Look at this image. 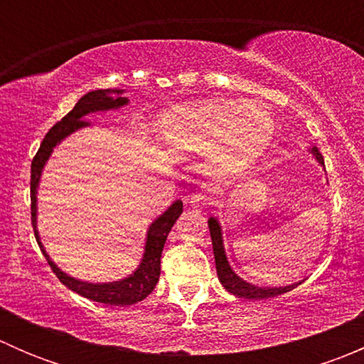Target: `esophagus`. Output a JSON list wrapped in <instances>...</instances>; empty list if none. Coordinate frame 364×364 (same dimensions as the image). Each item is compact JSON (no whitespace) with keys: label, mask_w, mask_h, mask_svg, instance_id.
<instances>
[{"label":"esophagus","mask_w":364,"mask_h":364,"mask_svg":"<svg viewBox=\"0 0 364 364\" xmlns=\"http://www.w3.org/2000/svg\"><path fill=\"white\" fill-rule=\"evenodd\" d=\"M188 204L192 205V208H205V205L209 204V196L204 192L193 193V196H190Z\"/></svg>","instance_id":"1"}]
</instances>
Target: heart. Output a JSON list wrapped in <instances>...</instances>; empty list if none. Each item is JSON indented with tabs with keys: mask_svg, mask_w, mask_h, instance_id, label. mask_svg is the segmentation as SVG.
<instances>
[{
	"mask_svg": "<svg viewBox=\"0 0 364 364\" xmlns=\"http://www.w3.org/2000/svg\"><path fill=\"white\" fill-rule=\"evenodd\" d=\"M274 135V119L262 102L211 98L181 105L160 119V139L178 155L205 153L209 174L225 178L259 159Z\"/></svg>",
	"mask_w": 364,
	"mask_h": 364,
	"instance_id": "obj_1",
	"label": "heart"
}]
</instances>
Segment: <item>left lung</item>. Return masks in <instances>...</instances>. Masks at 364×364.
I'll list each match as a JSON object with an SVG mask.
<instances>
[{
    "instance_id": "8db88e82",
    "label": "left lung",
    "mask_w": 364,
    "mask_h": 364,
    "mask_svg": "<svg viewBox=\"0 0 364 364\" xmlns=\"http://www.w3.org/2000/svg\"><path fill=\"white\" fill-rule=\"evenodd\" d=\"M308 151L315 156V160L318 161L321 165H324V159L318 153V149L310 148ZM209 225V232H211V241H213V253H215V264H216V274H218V280L230 294L237 296V297H245V299H267V297H274L285 294V292L292 291L296 289L301 282H296L292 285H285V287H259V285H252L248 284L247 280L237 277L234 273V269L230 267L229 260H227V253L225 248H223V236H222V227H220V222L211 216L208 220Z\"/></svg>"
}]
</instances>
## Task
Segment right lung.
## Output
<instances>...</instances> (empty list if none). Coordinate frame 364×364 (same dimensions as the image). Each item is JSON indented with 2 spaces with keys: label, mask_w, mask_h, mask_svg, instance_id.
Listing matches in <instances>:
<instances>
[{
  "label": "right lung",
  "mask_w": 364,
  "mask_h": 364,
  "mask_svg": "<svg viewBox=\"0 0 364 364\" xmlns=\"http://www.w3.org/2000/svg\"><path fill=\"white\" fill-rule=\"evenodd\" d=\"M123 93L124 90H95L84 95V97L77 102L75 107L47 132L42 144H40L38 153H36L31 164V223L40 250L46 255L47 262L53 267L54 274L60 278L61 284L67 285L70 291L77 292V294L87 297V299L91 301H97V303L112 304V306H128V304L139 303V301H142L144 297L151 294L153 289L156 287L160 278L161 250H164V245L165 241H167V236L168 232H171L172 225H174L176 220H178L179 215L183 213L181 200H174V203L168 205L167 211L161 213L159 218L149 225L148 236H146L144 255H142L141 264H139V267L134 273L128 274L127 278H121V280L117 282L91 284V282L77 280V278L70 277L65 271H61L60 267L54 264V260L50 259L49 253L46 252L42 241H40L38 229H36V213H38V208H36V193H38L42 171L43 167H46L49 156L53 155L54 148H56L63 139L72 135L73 132L80 130V128L91 127L90 121L84 119L87 114L116 111V109L128 105V98L123 97Z\"/></svg>",
  "instance_id": "right-lung-1"
}]
</instances>
